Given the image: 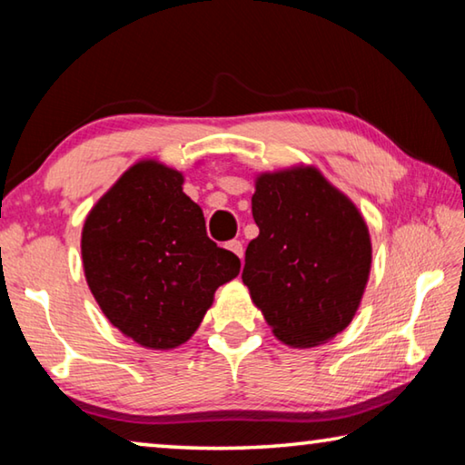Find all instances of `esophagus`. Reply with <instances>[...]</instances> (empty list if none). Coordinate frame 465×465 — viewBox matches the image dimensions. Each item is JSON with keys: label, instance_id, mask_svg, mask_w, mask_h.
Segmentation results:
<instances>
[{"label": "esophagus", "instance_id": "34e87169", "mask_svg": "<svg viewBox=\"0 0 465 465\" xmlns=\"http://www.w3.org/2000/svg\"><path fill=\"white\" fill-rule=\"evenodd\" d=\"M227 250H232L235 256H240V261H242V256H243V246H242V242L240 240H232V242H227Z\"/></svg>", "mask_w": 465, "mask_h": 465}]
</instances>
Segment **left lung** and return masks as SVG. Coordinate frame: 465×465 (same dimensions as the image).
I'll use <instances>...</instances> for the list:
<instances>
[{"label":"left lung","instance_id":"8db88e82","mask_svg":"<svg viewBox=\"0 0 465 465\" xmlns=\"http://www.w3.org/2000/svg\"><path fill=\"white\" fill-rule=\"evenodd\" d=\"M242 281L291 349L332 341L351 324L371 272V238L349 196L313 166L262 172Z\"/></svg>","mask_w":465,"mask_h":465}]
</instances>
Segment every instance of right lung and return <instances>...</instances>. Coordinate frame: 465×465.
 Listing matches in <instances>:
<instances>
[{
    "instance_id": "obj_1",
    "label": "right lung",
    "mask_w": 465,
    "mask_h": 465,
    "mask_svg": "<svg viewBox=\"0 0 465 465\" xmlns=\"http://www.w3.org/2000/svg\"><path fill=\"white\" fill-rule=\"evenodd\" d=\"M183 172L139 160L100 196L82 230V262L110 324L145 349L184 344L238 277L240 258L204 232Z\"/></svg>"
}]
</instances>
